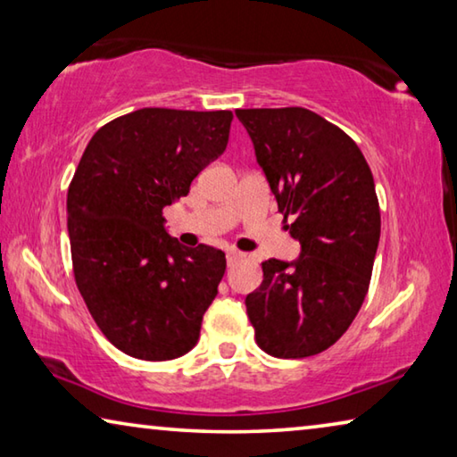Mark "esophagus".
<instances>
[{"instance_id":"esophagus-1","label":"esophagus","mask_w":457,"mask_h":457,"mask_svg":"<svg viewBox=\"0 0 457 457\" xmlns=\"http://www.w3.org/2000/svg\"><path fill=\"white\" fill-rule=\"evenodd\" d=\"M228 266L231 268V266H236V264H239V262H242L244 258H245V253H242V252H234V250H231V252H228Z\"/></svg>"}]
</instances>
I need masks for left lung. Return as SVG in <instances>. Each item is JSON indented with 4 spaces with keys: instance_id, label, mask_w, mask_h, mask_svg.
<instances>
[{
    "instance_id": "obj_1",
    "label": "left lung",
    "mask_w": 457,
    "mask_h": 457,
    "mask_svg": "<svg viewBox=\"0 0 457 457\" xmlns=\"http://www.w3.org/2000/svg\"><path fill=\"white\" fill-rule=\"evenodd\" d=\"M298 260L262 262L245 311L256 343L278 359L327 351L367 296L381 236L373 173L357 143L303 106L239 108Z\"/></svg>"
}]
</instances>
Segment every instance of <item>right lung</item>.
Wrapping results in <instances>:
<instances>
[{"mask_svg": "<svg viewBox=\"0 0 457 457\" xmlns=\"http://www.w3.org/2000/svg\"><path fill=\"white\" fill-rule=\"evenodd\" d=\"M231 111L141 108L100 127L68 187L74 280L92 319L129 357L169 361L195 346L226 253L185 247L163 207L226 151Z\"/></svg>", "mask_w": 457, "mask_h": 457, "instance_id": "obj_1", "label": "right lung"}]
</instances>
